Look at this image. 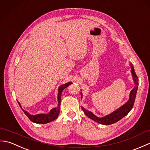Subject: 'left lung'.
<instances>
[{"mask_svg":"<svg viewBox=\"0 0 150 150\" xmlns=\"http://www.w3.org/2000/svg\"><path fill=\"white\" fill-rule=\"evenodd\" d=\"M129 64H130V66H131V72L132 74L133 80L134 81V83H135V87L131 91V92H130L129 98L128 101L124 105H122V106L120 107L119 108H118L117 110L114 111L113 112L110 113V115H108L101 117V118L97 117V116H95L93 113L91 112V111L86 110L83 107H81L82 110H83L86 115L88 116L90 119H92L98 123L103 124V125H110V124L118 122L119 120L122 119L124 117H125L128 114V113L133 108V104H134V102L135 100V97L137 95V91L138 85H139V79L135 72L132 63H130ZM81 97H82V93H81Z\"/></svg>","mask_w":150,"mask_h":150,"instance_id":"1","label":"left lung"}]
</instances>
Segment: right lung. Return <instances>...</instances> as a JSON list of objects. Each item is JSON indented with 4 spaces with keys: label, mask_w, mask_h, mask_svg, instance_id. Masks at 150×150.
Instances as JSON below:
<instances>
[{
    "label": "right lung",
    "mask_w": 150,
    "mask_h": 150,
    "mask_svg": "<svg viewBox=\"0 0 150 150\" xmlns=\"http://www.w3.org/2000/svg\"><path fill=\"white\" fill-rule=\"evenodd\" d=\"M71 82H69L68 83H66L64 84H62V86L59 88L58 90V97H57V99H58V106L57 108H54L52 110H51L50 112L47 114H37L33 115H30L28 111L24 110L21 107V104L18 102L19 106L21 108L22 111L26 115V116L29 118V119L31 122L37 123V124H46L52 122V121L55 120L57 117H58L59 112H60V100H61V95L62 91L64 90L65 88L68 87L70 84H71Z\"/></svg>",
    "instance_id": "obj_1"
}]
</instances>
